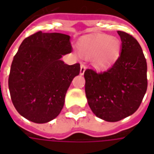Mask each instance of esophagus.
I'll list each match as a JSON object with an SVG mask.
<instances>
[{
  "instance_id": "obj_1",
  "label": "esophagus",
  "mask_w": 154,
  "mask_h": 154,
  "mask_svg": "<svg viewBox=\"0 0 154 154\" xmlns=\"http://www.w3.org/2000/svg\"><path fill=\"white\" fill-rule=\"evenodd\" d=\"M85 70H86V67H85V66H84L83 64L82 63V64H81V70H80L81 75H83Z\"/></svg>"
}]
</instances>
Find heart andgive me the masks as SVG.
Wrapping results in <instances>:
<instances>
[{"mask_svg":"<svg viewBox=\"0 0 154 154\" xmlns=\"http://www.w3.org/2000/svg\"><path fill=\"white\" fill-rule=\"evenodd\" d=\"M82 53L87 57L96 55L95 63L98 67H106L118 57L120 44L116 38L107 35H97L88 38L80 46Z\"/></svg>","mask_w":154,"mask_h":154,"instance_id":"1","label":"heart"}]
</instances>
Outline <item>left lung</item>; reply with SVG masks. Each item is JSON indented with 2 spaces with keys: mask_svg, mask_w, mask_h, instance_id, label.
I'll use <instances>...</instances> for the list:
<instances>
[{
  "mask_svg": "<svg viewBox=\"0 0 154 154\" xmlns=\"http://www.w3.org/2000/svg\"><path fill=\"white\" fill-rule=\"evenodd\" d=\"M121 52L105 72L87 68L84 72L88 105L97 117L116 122L139 109L148 87L147 63L141 46L132 35L118 31Z\"/></svg>",
  "mask_w": 154,
  "mask_h": 154,
  "instance_id": "1",
  "label": "left lung"
}]
</instances>
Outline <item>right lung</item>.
I'll use <instances>...</instances> for the list:
<instances>
[{"label":"right lung","instance_id":"obj_1","mask_svg":"<svg viewBox=\"0 0 154 154\" xmlns=\"http://www.w3.org/2000/svg\"><path fill=\"white\" fill-rule=\"evenodd\" d=\"M70 36L36 32L25 38L12 61L9 90L12 103L25 119L43 124L56 118L80 64L60 58L72 52Z\"/></svg>","mask_w":154,"mask_h":154}]
</instances>
